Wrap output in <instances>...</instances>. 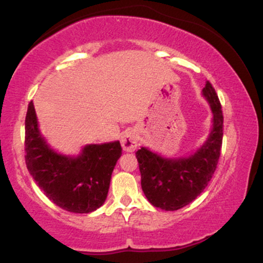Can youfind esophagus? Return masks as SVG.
I'll list each match as a JSON object with an SVG mask.
<instances>
[{
	"mask_svg": "<svg viewBox=\"0 0 263 263\" xmlns=\"http://www.w3.org/2000/svg\"><path fill=\"white\" fill-rule=\"evenodd\" d=\"M121 145L125 152H134L138 147V135L133 130L124 132L121 136Z\"/></svg>",
	"mask_w": 263,
	"mask_h": 263,
	"instance_id": "esophagus-1",
	"label": "esophagus"
}]
</instances>
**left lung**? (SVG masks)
Returning a JSON list of instances; mask_svg holds the SVG:
<instances>
[{"label": "left lung", "mask_w": 263, "mask_h": 263, "mask_svg": "<svg viewBox=\"0 0 263 263\" xmlns=\"http://www.w3.org/2000/svg\"><path fill=\"white\" fill-rule=\"evenodd\" d=\"M213 112L210 138L193 156L166 159L141 147L136 152L141 186L154 207L177 211L196 199L208 185L217 168L222 145V116L218 95L210 81L202 89Z\"/></svg>", "instance_id": "obj_1"}]
</instances>
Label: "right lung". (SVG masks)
<instances>
[{
    "instance_id": "1",
    "label": "right lung",
    "mask_w": 263,
    "mask_h": 263,
    "mask_svg": "<svg viewBox=\"0 0 263 263\" xmlns=\"http://www.w3.org/2000/svg\"><path fill=\"white\" fill-rule=\"evenodd\" d=\"M121 154L118 141L87 145L77 158L56 153L42 138L33 103L28 104L25 118L26 166L39 188L63 210L89 213L102 206Z\"/></svg>"
}]
</instances>
